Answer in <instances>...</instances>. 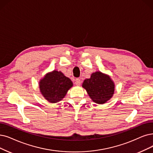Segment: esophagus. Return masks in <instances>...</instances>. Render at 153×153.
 I'll use <instances>...</instances> for the list:
<instances>
[{"mask_svg": "<svg viewBox=\"0 0 153 153\" xmlns=\"http://www.w3.org/2000/svg\"><path fill=\"white\" fill-rule=\"evenodd\" d=\"M75 84L76 85H77V86H79V85H80L81 84V81L79 78H76L75 80Z\"/></svg>", "mask_w": 153, "mask_h": 153, "instance_id": "obj_1", "label": "esophagus"}]
</instances>
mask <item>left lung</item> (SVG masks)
<instances>
[{
    "instance_id": "obj_1",
    "label": "left lung",
    "mask_w": 153,
    "mask_h": 153,
    "mask_svg": "<svg viewBox=\"0 0 153 153\" xmlns=\"http://www.w3.org/2000/svg\"><path fill=\"white\" fill-rule=\"evenodd\" d=\"M82 87L86 90L90 99L98 104H103L113 97L115 83L108 75L100 71L91 73L85 80Z\"/></svg>"
}]
</instances>
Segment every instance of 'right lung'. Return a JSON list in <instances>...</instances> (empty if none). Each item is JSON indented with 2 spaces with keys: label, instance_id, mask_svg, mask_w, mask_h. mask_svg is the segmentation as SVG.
<instances>
[{
  "label": "right lung",
  "instance_id": "add662e5",
  "mask_svg": "<svg viewBox=\"0 0 153 153\" xmlns=\"http://www.w3.org/2000/svg\"><path fill=\"white\" fill-rule=\"evenodd\" d=\"M72 87L73 82L70 79L57 70L47 73L39 82L41 94L52 103L62 100Z\"/></svg>",
  "mask_w": 153,
  "mask_h": 153
}]
</instances>
